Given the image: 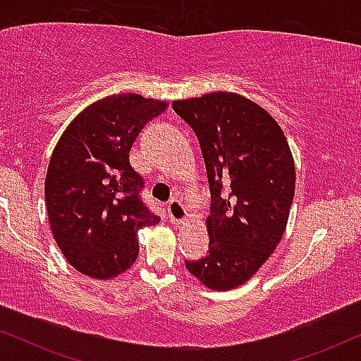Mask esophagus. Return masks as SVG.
Instances as JSON below:
<instances>
[{"mask_svg":"<svg viewBox=\"0 0 361 361\" xmlns=\"http://www.w3.org/2000/svg\"><path fill=\"white\" fill-rule=\"evenodd\" d=\"M168 214L169 217H171V221L176 224H185L188 221V212H186L183 202L176 200V198H173L168 204Z\"/></svg>","mask_w":361,"mask_h":361,"instance_id":"34e87169","label":"esophagus"}]
</instances>
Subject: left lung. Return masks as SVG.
I'll list each match as a JSON object with an SVG mask.
<instances>
[{
	"mask_svg": "<svg viewBox=\"0 0 361 361\" xmlns=\"http://www.w3.org/2000/svg\"><path fill=\"white\" fill-rule=\"evenodd\" d=\"M173 109L197 134L212 195L209 256L185 267L210 290L241 287L287 227L295 192L288 142L275 118L241 94L217 91Z\"/></svg>",
	"mask_w": 361,
	"mask_h": 361,
	"instance_id": "left-lung-1",
	"label": "left lung"
}]
</instances>
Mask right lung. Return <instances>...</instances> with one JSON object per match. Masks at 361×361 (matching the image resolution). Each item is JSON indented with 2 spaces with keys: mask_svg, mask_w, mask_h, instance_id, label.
I'll return each instance as SVG.
<instances>
[{
  "mask_svg": "<svg viewBox=\"0 0 361 361\" xmlns=\"http://www.w3.org/2000/svg\"><path fill=\"white\" fill-rule=\"evenodd\" d=\"M168 103L120 93L91 103L62 132L45 176L54 239L82 275L110 280L134 264L137 231L159 217L140 200L144 181L128 161L132 144Z\"/></svg>",
  "mask_w": 361,
  "mask_h": 361,
  "instance_id": "right-lung-1",
  "label": "right lung"
}]
</instances>
